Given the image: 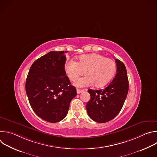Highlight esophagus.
<instances>
[{"label": "esophagus", "mask_w": 157, "mask_h": 157, "mask_svg": "<svg viewBox=\"0 0 157 157\" xmlns=\"http://www.w3.org/2000/svg\"><path fill=\"white\" fill-rule=\"evenodd\" d=\"M77 93L78 94H80V93H82V92H84V90H82V89H77Z\"/></svg>", "instance_id": "1"}]
</instances>
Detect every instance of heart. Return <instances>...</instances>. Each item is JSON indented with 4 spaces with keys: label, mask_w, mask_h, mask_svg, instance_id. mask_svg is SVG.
Returning a JSON list of instances; mask_svg holds the SVG:
<instances>
[{
    "label": "heart",
    "mask_w": 157,
    "mask_h": 157,
    "mask_svg": "<svg viewBox=\"0 0 157 157\" xmlns=\"http://www.w3.org/2000/svg\"><path fill=\"white\" fill-rule=\"evenodd\" d=\"M78 62L70 59L64 65V70L68 78L75 81L84 72L86 76L80 78L74 83L78 87L94 86L101 87L105 86L113 78L116 64L111 59L102 55L93 53L80 56Z\"/></svg>",
    "instance_id": "1"
}]
</instances>
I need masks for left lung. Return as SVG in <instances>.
Returning a JSON list of instances; mask_svg holds the SVG:
<instances>
[{"instance_id":"1","label":"left lung","mask_w":157,"mask_h":157,"mask_svg":"<svg viewBox=\"0 0 157 157\" xmlns=\"http://www.w3.org/2000/svg\"><path fill=\"white\" fill-rule=\"evenodd\" d=\"M117 73L112 82L104 89H89L91 99L86 104L88 116L99 123L109 122L120 113L128 91L126 68L119 59H116Z\"/></svg>"}]
</instances>
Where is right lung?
<instances>
[{
	"mask_svg": "<svg viewBox=\"0 0 157 157\" xmlns=\"http://www.w3.org/2000/svg\"><path fill=\"white\" fill-rule=\"evenodd\" d=\"M67 52H50L36 59L26 79V93L33 110L52 123L66 116L71 100L77 95L76 87L66 76Z\"/></svg>",
	"mask_w": 157,
	"mask_h": 157,
	"instance_id": "1",
	"label": "right lung"
}]
</instances>
